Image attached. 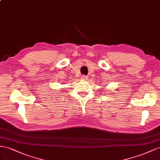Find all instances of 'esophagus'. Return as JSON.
<instances>
[{
  "instance_id": "34e87169",
  "label": "esophagus",
  "mask_w": 160,
  "mask_h": 160,
  "mask_svg": "<svg viewBox=\"0 0 160 160\" xmlns=\"http://www.w3.org/2000/svg\"><path fill=\"white\" fill-rule=\"evenodd\" d=\"M82 80H87V79H88V76H84V75H82Z\"/></svg>"
}]
</instances>
